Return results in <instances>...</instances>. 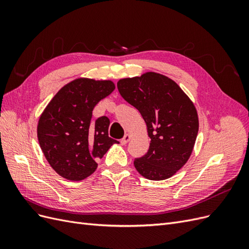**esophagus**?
I'll use <instances>...</instances> for the list:
<instances>
[{
    "mask_svg": "<svg viewBox=\"0 0 249 249\" xmlns=\"http://www.w3.org/2000/svg\"><path fill=\"white\" fill-rule=\"evenodd\" d=\"M130 139H131V136H130V135H129V134H125L124 136V138H123L122 140H120V142H122V144H123V145H124V144H126L127 142L130 141Z\"/></svg>",
    "mask_w": 249,
    "mask_h": 249,
    "instance_id": "esophagus-1",
    "label": "esophagus"
}]
</instances>
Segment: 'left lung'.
Masks as SVG:
<instances>
[{
  "mask_svg": "<svg viewBox=\"0 0 249 249\" xmlns=\"http://www.w3.org/2000/svg\"><path fill=\"white\" fill-rule=\"evenodd\" d=\"M117 88L140 112L150 138L147 153L135 159V168L148 179L169 178L189 159L197 137L193 103L175 81L152 71L119 80Z\"/></svg>",
  "mask_w": 249,
  "mask_h": 249,
  "instance_id": "obj_1",
  "label": "left lung"
}]
</instances>
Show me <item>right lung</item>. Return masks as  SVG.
Returning <instances> with one entry per match:
<instances>
[{
    "instance_id": "1",
    "label": "right lung",
    "mask_w": 249,
    "mask_h": 249,
    "mask_svg": "<svg viewBox=\"0 0 249 249\" xmlns=\"http://www.w3.org/2000/svg\"><path fill=\"white\" fill-rule=\"evenodd\" d=\"M115 89L112 81L76 79L53 97L39 117L37 137L46 159L59 176L82 180L116 140L108 136L106 116L92 122L95 105Z\"/></svg>"
}]
</instances>
